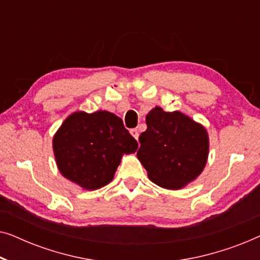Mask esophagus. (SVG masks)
<instances>
[{
  "label": "esophagus",
  "mask_w": 260,
  "mask_h": 260,
  "mask_svg": "<svg viewBox=\"0 0 260 260\" xmlns=\"http://www.w3.org/2000/svg\"><path fill=\"white\" fill-rule=\"evenodd\" d=\"M130 134H131V136L135 138V140H138V130L137 129H131Z\"/></svg>",
  "instance_id": "34e87169"
}]
</instances>
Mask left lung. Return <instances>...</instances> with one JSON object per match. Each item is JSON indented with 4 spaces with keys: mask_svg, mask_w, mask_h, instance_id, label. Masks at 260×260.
Returning <instances> with one entry per match:
<instances>
[{
    "mask_svg": "<svg viewBox=\"0 0 260 260\" xmlns=\"http://www.w3.org/2000/svg\"><path fill=\"white\" fill-rule=\"evenodd\" d=\"M137 157L157 186L177 190L194 181L205 169L209 152L206 127L180 111L155 106L145 117Z\"/></svg>",
    "mask_w": 260,
    "mask_h": 260,
    "instance_id": "1",
    "label": "left lung"
}]
</instances>
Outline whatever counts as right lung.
Returning a JSON list of instances; mask_svg holds the SVG:
<instances>
[{
  "instance_id": "add662e5",
  "label": "right lung",
  "mask_w": 260,
  "mask_h": 260,
  "mask_svg": "<svg viewBox=\"0 0 260 260\" xmlns=\"http://www.w3.org/2000/svg\"><path fill=\"white\" fill-rule=\"evenodd\" d=\"M123 120L109 111H77L53 136L56 166L63 177L86 190L110 183L123 155L137 150Z\"/></svg>"
}]
</instances>
